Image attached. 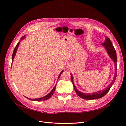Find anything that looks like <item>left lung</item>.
I'll use <instances>...</instances> for the list:
<instances>
[{"instance_id": "obj_1", "label": "left lung", "mask_w": 126, "mask_h": 126, "mask_svg": "<svg viewBox=\"0 0 126 126\" xmlns=\"http://www.w3.org/2000/svg\"><path fill=\"white\" fill-rule=\"evenodd\" d=\"M106 39L105 40V43H103L102 45L104 46V47L106 48L108 54L109 55V57L111 58L113 61L115 63V70H116V72L115 74V76H114L113 80H112V82L110 83V85L107 86V87H106L105 89H104L102 90L98 91V92H95L91 94H85L83 93H81L80 91H78L76 87L75 86L74 83L73 81V77H72V75H71V82L73 84L75 90L76 91V94H77L78 96L80 97V98L84 99L86 100H93V99H99V98H101L102 97H104L105 95L107 93L110 89L111 88V86L113 85V83L115 82L116 77H117V55H116V52L115 49V48H114L113 46L111 43V40H110L109 38L106 37Z\"/></svg>"}]
</instances>
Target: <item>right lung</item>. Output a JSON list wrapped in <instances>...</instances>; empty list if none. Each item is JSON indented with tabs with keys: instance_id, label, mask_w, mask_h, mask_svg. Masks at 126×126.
<instances>
[{
	"instance_id": "obj_1",
	"label": "right lung",
	"mask_w": 126,
	"mask_h": 126,
	"mask_svg": "<svg viewBox=\"0 0 126 126\" xmlns=\"http://www.w3.org/2000/svg\"><path fill=\"white\" fill-rule=\"evenodd\" d=\"M25 37V36L22 37L21 38V40L24 39ZM19 44H20V42H18V44H17V45L16 46V47H15V49H14L13 53V55H12V62L13 61V59H14V57H15V55H16V52H17V49H18L19 45ZM63 70H62V71H61V72L60 73V74H59V76H58V79L59 78L61 74H62L63 73ZM56 85L54 87V88L52 89V90H51V92H50V93L46 95V96H45L44 97L40 98H37V99H30V98H27L28 99H29V100H33V101H44V100H47V99H48L50 98L52 96V95L53 94H54V91H55V89H56Z\"/></svg>"
}]
</instances>
